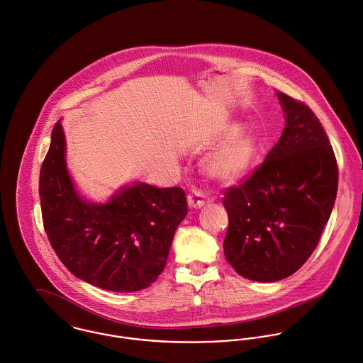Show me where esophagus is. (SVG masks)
I'll list each match as a JSON object with an SVG mask.
<instances>
[{"label":"esophagus","mask_w":363,"mask_h":363,"mask_svg":"<svg viewBox=\"0 0 363 363\" xmlns=\"http://www.w3.org/2000/svg\"><path fill=\"white\" fill-rule=\"evenodd\" d=\"M211 201L202 194V192H199V191H192L189 195H188V205L191 206V208H195V209H198V208H202L203 205H206V203H209Z\"/></svg>","instance_id":"34e87169"}]
</instances>
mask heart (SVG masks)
Segmentation results:
<instances>
[{
  "mask_svg": "<svg viewBox=\"0 0 363 363\" xmlns=\"http://www.w3.org/2000/svg\"><path fill=\"white\" fill-rule=\"evenodd\" d=\"M238 128L234 126L228 135H235ZM257 154V142L252 136H240L221 145L205 161V171L220 181H235L242 178L251 168Z\"/></svg>",
  "mask_w": 363,
  "mask_h": 363,
  "instance_id": "b5f03b06",
  "label": "heart"
}]
</instances>
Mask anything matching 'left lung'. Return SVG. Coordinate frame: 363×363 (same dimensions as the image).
Segmentation results:
<instances>
[{
    "instance_id": "left-lung-1",
    "label": "left lung",
    "mask_w": 363,
    "mask_h": 363,
    "mask_svg": "<svg viewBox=\"0 0 363 363\" xmlns=\"http://www.w3.org/2000/svg\"><path fill=\"white\" fill-rule=\"evenodd\" d=\"M286 126L278 143L238 185L224 191L227 262L242 278L285 279L315 250L338 191L328 136L301 101L278 94Z\"/></svg>"
}]
</instances>
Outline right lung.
<instances>
[{
  "label": "right lung",
  "instance_id": "1",
  "mask_svg": "<svg viewBox=\"0 0 363 363\" xmlns=\"http://www.w3.org/2000/svg\"><path fill=\"white\" fill-rule=\"evenodd\" d=\"M45 231L59 259L77 278L101 289L138 291L164 271L174 233L188 213L182 188L136 184L105 205L74 191L60 123L39 177Z\"/></svg>",
  "mask_w": 363,
  "mask_h": 363
}]
</instances>
